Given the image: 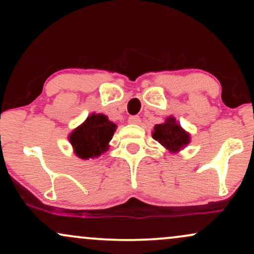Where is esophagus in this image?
Instances as JSON below:
<instances>
[{"mask_svg": "<svg viewBox=\"0 0 254 254\" xmlns=\"http://www.w3.org/2000/svg\"><path fill=\"white\" fill-rule=\"evenodd\" d=\"M129 124H133V125H137L141 123V118L138 117V116H131V117H129Z\"/></svg>", "mask_w": 254, "mask_h": 254, "instance_id": "obj_1", "label": "esophagus"}]
</instances>
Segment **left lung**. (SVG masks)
I'll list each match as a JSON object with an SVG mask.
<instances>
[{"instance_id":"obj_1","label":"left lung","mask_w":254,"mask_h":254,"mask_svg":"<svg viewBox=\"0 0 254 254\" xmlns=\"http://www.w3.org/2000/svg\"><path fill=\"white\" fill-rule=\"evenodd\" d=\"M153 137L172 153L182 150L190 143V135L177 123L174 117L166 118L165 123L155 125Z\"/></svg>"}]
</instances>
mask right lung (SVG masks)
Masks as SVG:
<instances>
[{
	"label": "right lung",
	"mask_w": 254,
	"mask_h": 254,
	"mask_svg": "<svg viewBox=\"0 0 254 254\" xmlns=\"http://www.w3.org/2000/svg\"><path fill=\"white\" fill-rule=\"evenodd\" d=\"M116 125L100 113H92L69 135L75 154L82 160L100 156L109 149V142L115 133Z\"/></svg>",
	"instance_id": "1"
}]
</instances>
